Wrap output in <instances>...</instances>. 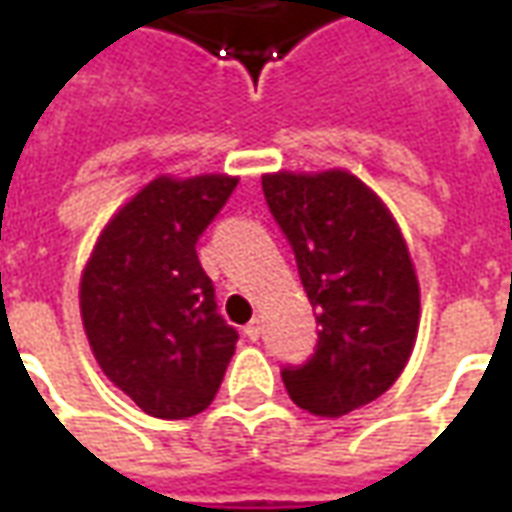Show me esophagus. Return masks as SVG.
<instances>
[{
  "mask_svg": "<svg viewBox=\"0 0 512 512\" xmlns=\"http://www.w3.org/2000/svg\"><path fill=\"white\" fill-rule=\"evenodd\" d=\"M260 332H263V326H260V321H257V318L244 326V334L249 337V340H260Z\"/></svg>",
  "mask_w": 512,
  "mask_h": 512,
  "instance_id": "esophagus-1",
  "label": "esophagus"
}]
</instances>
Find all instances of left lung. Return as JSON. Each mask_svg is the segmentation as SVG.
<instances>
[{
    "label": "left lung",
    "mask_w": 512,
    "mask_h": 512,
    "mask_svg": "<svg viewBox=\"0 0 512 512\" xmlns=\"http://www.w3.org/2000/svg\"><path fill=\"white\" fill-rule=\"evenodd\" d=\"M263 194L321 323L315 354L282 367V381L304 411L343 417L384 395L414 351L419 282L408 246L384 202L343 169L263 175Z\"/></svg>",
    "instance_id": "obj_1"
}]
</instances>
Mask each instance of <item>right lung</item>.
<instances>
[{"mask_svg": "<svg viewBox=\"0 0 512 512\" xmlns=\"http://www.w3.org/2000/svg\"><path fill=\"white\" fill-rule=\"evenodd\" d=\"M238 186L230 175L150 180L98 235L79 285L95 362L145 414L211 406L238 332L216 312L197 241Z\"/></svg>", "mask_w": 512, "mask_h": 512, "instance_id": "add662e5", "label": "right lung"}]
</instances>
